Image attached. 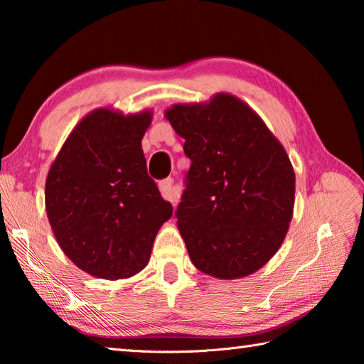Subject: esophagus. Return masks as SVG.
Returning a JSON list of instances; mask_svg holds the SVG:
<instances>
[{
  "instance_id": "obj_1",
  "label": "esophagus",
  "mask_w": 364,
  "mask_h": 364,
  "mask_svg": "<svg viewBox=\"0 0 364 364\" xmlns=\"http://www.w3.org/2000/svg\"><path fill=\"white\" fill-rule=\"evenodd\" d=\"M159 189H161V194L165 200H170V202H176L180 199V189L175 186V183L171 178H165L159 183Z\"/></svg>"
}]
</instances>
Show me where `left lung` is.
I'll list each match as a JSON object with an SVG mask.
<instances>
[{
	"label": "left lung",
	"instance_id": "8db88e82",
	"mask_svg": "<svg viewBox=\"0 0 364 364\" xmlns=\"http://www.w3.org/2000/svg\"><path fill=\"white\" fill-rule=\"evenodd\" d=\"M191 159L176 226L200 272L255 274L285 240L296 176L283 144L250 105L220 92L165 111Z\"/></svg>",
	"mask_w": 364,
	"mask_h": 364
}]
</instances>
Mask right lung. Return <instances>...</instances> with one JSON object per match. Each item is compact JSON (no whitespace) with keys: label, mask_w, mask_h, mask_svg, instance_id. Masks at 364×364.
<instances>
[{"label":"right lung","mask_w":364,"mask_h":364,"mask_svg":"<svg viewBox=\"0 0 364 364\" xmlns=\"http://www.w3.org/2000/svg\"><path fill=\"white\" fill-rule=\"evenodd\" d=\"M153 111H90L71 130L46 178V211L73 264L98 279L140 272L173 213L146 171L141 140Z\"/></svg>","instance_id":"right-lung-1"}]
</instances>
